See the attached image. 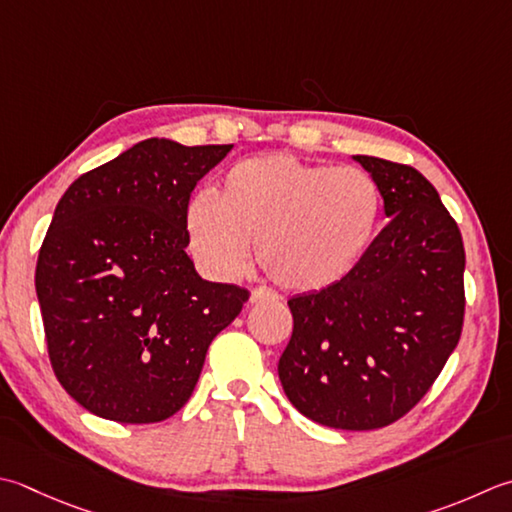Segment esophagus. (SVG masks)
<instances>
[{"label": "esophagus", "mask_w": 512, "mask_h": 512, "mask_svg": "<svg viewBox=\"0 0 512 512\" xmlns=\"http://www.w3.org/2000/svg\"><path fill=\"white\" fill-rule=\"evenodd\" d=\"M275 299H279V297H277V293H273V290H268V288H253V290H250L248 302H250V304H259V302H275Z\"/></svg>", "instance_id": "34e87169"}]
</instances>
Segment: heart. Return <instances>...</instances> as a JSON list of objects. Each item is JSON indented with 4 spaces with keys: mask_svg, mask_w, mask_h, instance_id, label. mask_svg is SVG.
<instances>
[{
    "mask_svg": "<svg viewBox=\"0 0 512 512\" xmlns=\"http://www.w3.org/2000/svg\"><path fill=\"white\" fill-rule=\"evenodd\" d=\"M382 215V190L366 170L308 164L288 153L242 159L184 208L190 255L210 277L255 257L270 279L313 293L344 279L364 255Z\"/></svg>",
    "mask_w": 512,
    "mask_h": 512,
    "instance_id": "1",
    "label": "heart"
}]
</instances>
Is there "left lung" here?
Instances as JSON below:
<instances>
[{"label":"left lung","instance_id":"obj_1","mask_svg":"<svg viewBox=\"0 0 512 512\" xmlns=\"http://www.w3.org/2000/svg\"><path fill=\"white\" fill-rule=\"evenodd\" d=\"M390 222L337 284L288 299L293 335L279 357L284 393L313 422L373 430L422 399L464 326L462 233L413 166L355 155Z\"/></svg>","mask_w":512,"mask_h":512}]
</instances>
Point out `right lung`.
Segmentation results:
<instances>
[{
  "label": "right lung",
  "mask_w": 512,
  "mask_h": 512,
  "mask_svg": "<svg viewBox=\"0 0 512 512\" xmlns=\"http://www.w3.org/2000/svg\"><path fill=\"white\" fill-rule=\"evenodd\" d=\"M230 148L150 137L59 199L35 288L55 377L93 415L122 424L175 415L210 342L248 302L246 288L206 282L186 255L190 193Z\"/></svg>",
  "instance_id": "right-lung-1"
}]
</instances>
